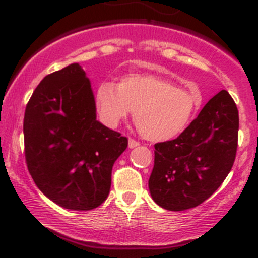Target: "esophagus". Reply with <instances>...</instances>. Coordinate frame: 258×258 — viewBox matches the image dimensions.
Segmentation results:
<instances>
[{
    "label": "esophagus",
    "mask_w": 258,
    "mask_h": 258,
    "mask_svg": "<svg viewBox=\"0 0 258 258\" xmlns=\"http://www.w3.org/2000/svg\"><path fill=\"white\" fill-rule=\"evenodd\" d=\"M139 146V143L137 141H135V139H132V138H130L128 139V148H136V147H138Z\"/></svg>",
    "instance_id": "34e87169"
}]
</instances>
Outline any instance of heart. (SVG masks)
Returning <instances> with one entry per match:
<instances>
[{"instance_id":"b5f03b06","label":"heart","mask_w":258,"mask_h":258,"mask_svg":"<svg viewBox=\"0 0 258 258\" xmlns=\"http://www.w3.org/2000/svg\"><path fill=\"white\" fill-rule=\"evenodd\" d=\"M94 100L100 120L111 128L135 110L139 132L154 142L180 135L201 104L199 94L150 74L125 75L119 85L103 81L97 87Z\"/></svg>"}]
</instances>
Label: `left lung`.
Returning a JSON list of instances; mask_svg holds the SVG:
<instances>
[{
  "instance_id": "left-lung-1",
  "label": "left lung",
  "mask_w": 258,
  "mask_h": 258,
  "mask_svg": "<svg viewBox=\"0 0 258 258\" xmlns=\"http://www.w3.org/2000/svg\"><path fill=\"white\" fill-rule=\"evenodd\" d=\"M238 130L235 103L227 91L218 92L178 137L155 144L153 200L162 209L184 211L209 199L232 170Z\"/></svg>"
}]
</instances>
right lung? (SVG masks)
<instances>
[{
	"label": "right lung",
	"instance_id": "1",
	"mask_svg": "<svg viewBox=\"0 0 258 258\" xmlns=\"http://www.w3.org/2000/svg\"><path fill=\"white\" fill-rule=\"evenodd\" d=\"M24 143L37 188L64 209L87 211L108 198L112 166L127 138L97 120L90 80L73 63L34 91L25 109Z\"/></svg>",
	"mask_w": 258,
	"mask_h": 258
}]
</instances>
